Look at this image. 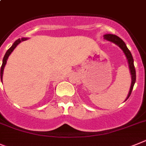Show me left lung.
Segmentation results:
<instances>
[{
	"label": "left lung",
	"mask_w": 146,
	"mask_h": 146,
	"mask_svg": "<svg viewBox=\"0 0 146 146\" xmlns=\"http://www.w3.org/2000/svg\"><path fill=\"white\" fill-rule=\"evenodd\" d=\"M104 38L105 40H108V41L112 42L115 44H116L117 45H118L120 47V48L123 50V52L124 53L125 56H126V59L128 61V64H129V68L130 70V73L131 75V87H130V90L129 92V94H128L127 98L126 99L129 98L130 95L131 93V91L133 90V87H134V83L136 82V71H135V68H134V59H133L132 55H131L130 50L128 49L127 46L125 44L123 41L120 37H118L117 36L115 35H110V34H107V35H104Z\"/></svg>",
	"instance_id": "obj_1"
}]
</instances>
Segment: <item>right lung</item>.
I'll return each instance as SVG.
<instances>
[{
	"label": "right lung",
	"mask_w": 146,
	"mask_h": 146,
	"mask_svg": "<svg viewBox=\"0 0 146 146\" xmlns=\"http://www.w3.org/2000/svg\"><path fill=\"white\" fill-rule=\"evenodd\" d=\"M28 40V38H21V39H18V40H17L15 42H14V44L12 45V47H11V48H10L7 51H6V54H5L4 57H3V63H2V65H1V82L3 81V69H4V67L6 64V61H7V59H8L9 56L10 54H12V52L15 50V48L17 46V45H18L19 43H20L21 42H23V41H25V40Z\"/></svg>",
	"instance_id": "1"
}]
</instances>
